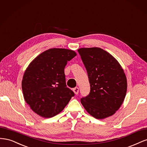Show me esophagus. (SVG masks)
I'll return each mask as SVG.
<instances>
[{
    "label": "esophagus",
    "instance_id": "34e87169",
    "mask_svg": "<svg viewBox=\"0 0 147 147\" xmlns=\"http://www.w3.org/2000/svg\"><path fill=\"white\" fill-rule=\"evenodd\" d=\"M73 91L74 92V93L75 94H78V92H79V88L78 87H76L73 89Z\"/></svg>",
    "mask_w": 147,
    "mask_h": 147
}]
</instances>
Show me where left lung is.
I'll return each instance as SVG.
<instances>
[{
	"label": "left lung",
	"instance_id": "obj_1",
	"mask_svg": "<svg viewBox=\"0 0 147 147\" xmlns=\"http://www.w3.org/2000/svg\"><path fill=\"white\" fill-rule=\"evenodd\" d=\"M85 66L90 92L81 99L88 113L97 119L115 113L125 98L127 79L121 65L109 53L98 47L78 50Z\"/></svg>",
	"mask_w": 147,
	"mask_h": 147
}]
</instances>
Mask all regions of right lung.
Here are the masks:
<instances>
[{
    "label": "right lung",
    "mask_w": 147,
    "mask_h": 147,
    "mask_svg": "<svg viewBox=\"0 0 147 147\" xmlns=\"http://www.w3.org/2000/svg\"><path fill=\"white\" fill-rule=\"evenodd\" d=\"M76 55L68 49H49L35 57L25 70L22 80L24 98L39 116L55 117L74 96L67 88L64 68Z\"/></svg>",
    "instance_id": "1"
}]
</instances>
